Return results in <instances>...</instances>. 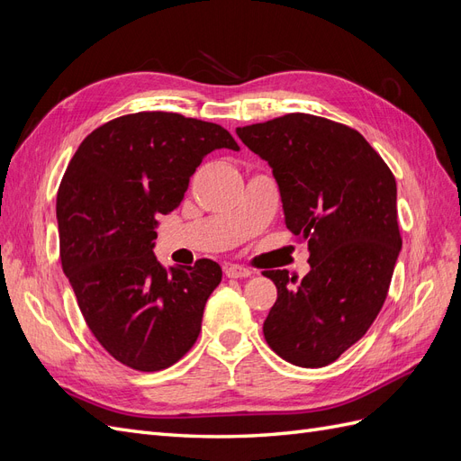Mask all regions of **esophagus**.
Returning a JSON list of instances; mask_svg holds the SVG:
<instances>
[{
  "instance_id": "esophagus-1",
  "label": "esophagus",
  "mask_w": 461,
  "mask_h": 461,
  "mask_svg": "<svg viewBox=\"0 0 461 461\" xmlns=\"http://www.w3.org/2000/svg\"><path fill=\"white\" fill-rule=\"evenodd\" d=\"M225 275L229 278H242V276L252 275V271H249L248 267H242V265H229V267L225 269Z\"/></svg>"
}]
</instances>
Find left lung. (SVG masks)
<instances>
[{"label": "left lung", "mask_w": 461, "mask_h": 461, "mask_svg": "<svg viewBox=\"0 0 461 461\" xmlns=\"http://www.w3.org/2000/svg\"><path fill=\"white\" fill-rule=\"evenodd\" d=\"M269 163L285 222L308 240L312 269L263 271L276 302L263 323L275 354L298 367H325L373 325L402 248L396 180L357 131L308 113L236 129Z\"/></svg>", "instance_id": "left-lung-1"}]
</instances>
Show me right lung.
Segmentation results:
<instances>
[{"mask_svg":"<svg viewBox=\"0 0 461 461\" xmlns=\"http://www.w3.org/2000/svg\"><path fill=\"white\" fill-rule=\"evenodd\" d=\"M239 144L215 122L142 111L90 132L58 192L63 271L92 334L121 364L161 371L183 357L221 283L212 259L165 269L153 256L158 215L183 202L213 149Z\"/></svg>","mask_w":461,"mask_h":461,"instance_id":"add662e5","label":"right lung"}]
</instances>
